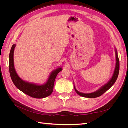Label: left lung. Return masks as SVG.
Returning <instances> with one entry per match:
<instances>
[{
    "label": "left lung",
    "mask_w": 128,
    "mask_h": 128,
    "mask_svg": "<svg viewBox=\"0 0 128 128\" xmlns=\"http://www.w3.org/2000/svg\"><path fill=\"white\" fill-rule=\"evenodd\" d=\"M115 51H116V67L114 72V74L111 80L106 85H104V86H103L102 88H100L99 90L96 91V92H94L91 93V94H83V93L80 92L76 90L74 86L75 90L77 94L80 95V96H83V97H86V98H97L102 95L104 92L109 90V89L113 86L114 84L115 83L116 80H117V78L118 76V74H119V70H120V61H119L116 50H115Z\"/></svg>",
    "instance_id": "obj_1"
}]
</instances>
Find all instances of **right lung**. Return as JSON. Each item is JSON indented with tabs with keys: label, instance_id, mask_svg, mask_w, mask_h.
<instances>
[{
	"label": "right lung",
	"instance_id": "right-lung-1",
	"mask_svg": "<svg viewBox=\"0 0 128 128\" xmlns=\"http://www.w3.org/2000/svg\"><path fill=\"white\" fill-rule=\"evenodd\" d=\"M15 46L16 45L14 44L12 47L10 53L9 61L10 75L15 86L24 94L34 98H44L51 95L53 91L54 84L56 76L62 70V68H59L54 70L50 75L47 82L42 86H38L36 84L26 82L19 77L14 68L13 57Z\"/></svg>",
	"mask_w": 128,
	"mask_h": 128
}]
</instances>
